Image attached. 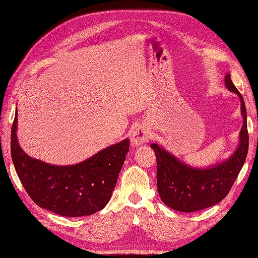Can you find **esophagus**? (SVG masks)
Wrapping results in <instances>:
<instances>
[{
  "mask_svg": "<svg viewBox=\"0 0 258 258\" xmlns=\"http://www.w3.org/2000/svg\"><path fill=\"white\" fill-rule=\"evenodd\" d=\"M150 138H151V133H150V131L145 126H139L132 133V142L135 145L147 143Z\"/></svg>",
  "mask_w": 258,
  "mask_h": 258,
  "instance_id": "34e87169",
  "label": "esophagus"
}]
</instances>
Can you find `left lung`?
<instances>
[{
    "instance_id": "obj_1",
    "label": "left lung",
    "mask_w": 258,
    "mask_h": 258,
    "mask_svg": "<svg viewBox=\"0 0 258 258\" xmlns=\"http://www.w3.org/2000/svg\"><path fill=\"white\" fill-rule=\"evenodd\" d=\"M226 87L240 99L242 127L239 145L232 156L209 168H194L172 156L165 149L152 143L157 158V184L160 199L167 207L180 212H195L207 209L226 198L246 161L248 131L246 106L241 93L232 83L230 74L224 79Z\"/></svg>"
}]
</instances>
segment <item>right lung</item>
<instances>
[{"label":"right lung","mask_w":258,"mask_h":258,"mask_svg":"<svg viewBox=\"0 0 258 258\" xmlns=\"http://www.w3.org/2000/svg\"><path fill=\"white\" fill-rule=\"evenodd\" d=\"M11 130V157L17 175L38 207L63 217L91 215L106 207L130 150V140L110 145L72 166H54L28 156Z\"/></svg>","instance_id":"1"}]
</instances>
